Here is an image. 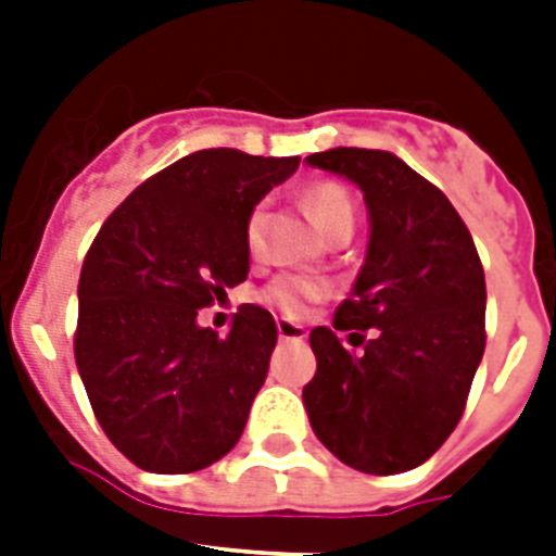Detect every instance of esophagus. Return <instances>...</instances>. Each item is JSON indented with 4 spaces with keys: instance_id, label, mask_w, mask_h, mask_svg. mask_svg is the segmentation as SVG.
Returning <instances> with one entry per match:
<instances>
[{
    "instance_id": "obj_1",
    "label": "esophagus",
    "mask_w": 556,
    "mask_h": 556,
    "mask_svg": "<svg viewBox=\"0 0 556 556\" xmlns=\"http://www.w3.org/2000/svg\"><path fill=\"white\" fill-rule=\"evenodd\" d=\"M277 334L279 340H294V343H300V340H305V329L300 326V323H291V320H277Z\"/></svg>"
}]
</instances>
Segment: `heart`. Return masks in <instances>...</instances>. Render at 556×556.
Returning a JSON list of instances; mask_svg holds the SVG:
<instances>
[{"label":"heart","mask_w":556,"mask_h":556,"mask_svg":"<svg viewBox=\"0 0 556 556\" xmlns=\"http://www.w3.org/2000/svg\"><path fill=\"white\" fill-rule=\"evenodd\" d=\"M305 207L312 213V218L323 227V233H329L331 227L346 222V218H355V210H352V201H349L346 190H340L338 185H320L308 190L305 195ZM265 207H253V213L248 216V225H244V242L251 251H256L262 244V230H265ZM326 296V286L320 279L312 277H279L274 279L262 300L268 305H274L279 314H286L291 320L303 317L308 312V305L317 303Z\"/></svg>","instance_id":"obj_1"}]
</instances>
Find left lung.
<instances>
[{"mask_svg":"<svg viewBox=\"0 0 556 556\" xmlns=\"http://www.w3.org/2000/svg\"><path fill=\"white\" fill-rule=\"evenodd\" d=\"M308 167L361 187L369 244L334 329L317 326L303 404L314 435L361 473L424 465L456 430L484 355V270L447 195L383 150L314 152ZM372 329L366 341L355 330ZM352 330V356L337 338Z\"/></svg>","mask_w":556,"mask_h":556,"instance_id":"obj_1","label":"left lung"}]
</instances>
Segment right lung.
Masks as SVG:
<instances>
[{
	"label": "right lung",
	"instance_id": "right-lung-1",
	"mask_svg": "<svg viewBox=\"0 0 556 556\" xmlns=\"http://www.w3.org/2000/svg\"><path fill=\"white\" fill-rule=\"evenodd\" d=\"M296 167V155L192 152L143 181L94 236L74 361L103 432L141 470L192 473L242 435L277 323L244 303L218 338L201 329L199 308L248 279V216Z\"/></svg>",
	"mask_w": 556,
	"mask_h": 556
}]
</instances>
